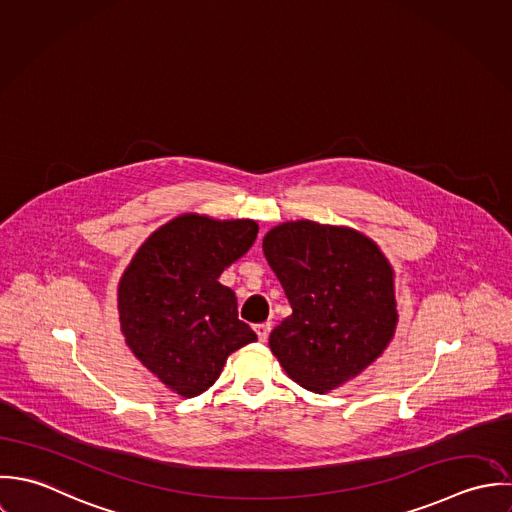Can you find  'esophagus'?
Returning a JSON list of instances; mask_svg holds the SVG:
<instances>
[{"mask_svg":"<svg viewBox=\"0 0 512 512\" xmlns=\"http://www.w3.org/2000/svg\"><path fill=\"white\" fill-rule=\"evenodd\" d=\"M255 332L259 336L261 342H265L269 338V332H271V322H263V324H257L255 326Z\"/></svg>","mask_w":512,"mask_h":512,"instance_id":"obj_1","label":"esophagus"}]
</instances>
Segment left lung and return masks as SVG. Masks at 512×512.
<instances>
[{
    "label": "left lung",
    "instance_id": "left-lung-1",
    "mask_svg": "<svg viewBox=\"0 0 512 512\" xmlns=\"http://www.w3.org/2000/svg\"><path fill=\"white\" fill-rule=\"evenodd\" d=\"M263 253L293 314L269 336L291 380L326 394L374 364L398 326L394 269L378 243L346 225L285 221Z\"/></svg>",
    "mask_w": 512,
    "mask_h": 512
}]
</instances>
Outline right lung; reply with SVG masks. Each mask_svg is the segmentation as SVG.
<instances>
[{"label":"right lung","instance_id":"1","mask_svg":"<svg viewBox=\"0 0 512 512\" xmlns=\"http://www.w3.org/2000/svg\"><path fill=\"white\" fill-rule=\"evenodd\" d=\"M253 219L182 213L134 253L118 283L126 346L170 392L196 398L229 354L257 340L237 318V299L217 279L257 239Z\"/></svg>","mask_w":512,"mask_h":512}]
</instances>
